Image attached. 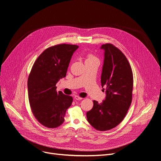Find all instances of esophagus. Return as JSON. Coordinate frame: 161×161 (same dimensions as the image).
I'll use <instances>...</instances> for the list:
<instances>
[{"mask_svg":"<svg viewBox=\"0 0 161 161\" xmlns=\"http://www.w3.org/2000/svg\"><path fill=\"white\" fill-rule=\"evenodd\" d=\"M83 98L82 97H80L79 96H75V99H76V100H81Z\"/></svg>","mask_w":161,"mask_h":161,"instance_id":"1","label":"esophagus"}]
</instances>
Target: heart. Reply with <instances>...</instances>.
Masks as SVG:
<instances>
[{"label": "heart", "mask_w": 161, "mask_h": 161, "mask_svg": "<svg viewBox=\"0 0 161 161\" xmlns=\"http://www.w3.org/2000/svg\"><path fill=\"white\" fill-rule=\"evenodd\" d=\"M97 60V59L95 56H94L92 54H88L86 55V58L85 61H89V60Z\"/></svg>", "instance_id": "b5f03b06"}]
</instances>
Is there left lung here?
Wrapping results in <instances>:
<instances>
[{"mask_svg": "<svg viewBox=\"0 0 161 161\" xmlns=\"http://www.w3.org/2000/svg\"><path fill=\"white\" fill-rule=\"evenodd\" d=\"M104 62L101 83L106 97L101 103L93 101L86 112L88 122L96 130L106 131L118 126L125 118L132 100L133 73L125 54L111 43L102 45Z\"/></svg>", "mask_w": 161, "mask_h": 161, "instance_id": "8db88e82", "label": "left lung"}]
</instances>
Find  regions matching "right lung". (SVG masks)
I'll return each mask as SVG.
<instances>
[{"instance_id":"right-lung-1","label":"right lung","mask_w":161,"mask_h":161,"mask_svg":"<svg viewBox=\"0 0 161 161\" xmlns=\"http://www.w3.org/2000/svg\"><path fill=\"white\" fill-rule=\"evenodd\" d=\"M76 45L58 44L43 51L36 59L28 77L29 101L37 121L47 128L60 126L72 97L57 92L56 84L65 78Z\"/></svg>"}]
</instances>
